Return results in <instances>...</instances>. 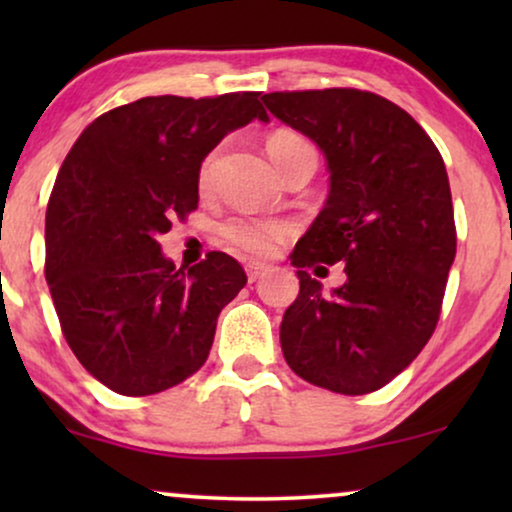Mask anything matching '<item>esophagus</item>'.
Returning <instances> with one entry per match:
<instances>
[{
    "mask_svg": "<svg viewBox=\"0 0 512 512\" xmlns=\"http://www.w3.org/2000/svg\"><path fill=\"white\" fill-rule=\"evenodd\" d=\"M270 272V265H265V263H249L247 265V277H249V282H256V279H261V277H265Z\"/></svg>",
    "mask_w": 512,
    "mask_h": 512,
    "instance_id": "esophagus-1",
    "label": "esophagus"
}]
</instances>
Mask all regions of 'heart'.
Masks as SVG:
<instances>
[{
    "mask_svg": "<svg viewBox=\"0 0 512 512\" xmlns=\"http://www.w3.org/2000/svg\"><path fill=\"white\" fill-rule=\"evenodd\" d=\"M305 139H300L293 132H277L275 137L270 139L268 151L270 158L275 160L282 153L296 151V149H307ZM214 163H216V153L205 158V163L200 167V184L207 186L209 179H212L214 172ZM223 235H226L228 242H233L235 247H240L244 251L254 256H270L272 251L277 249V244L286 240L289 235V226L279 221H258V219H233L223 226Z\"/></svg>",
    "mask_w": 512,
    "mask_h": 512,
    "instance_id": "heart-1",
    "label": "heart"
}]
</instances>
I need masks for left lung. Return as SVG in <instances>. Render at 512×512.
Masks as SVG:
<instances>
[{
  "instance_id": "1",
  "label": "left lung",
  "mask_w": 512,
  "mask_h": 512,
  "mask_svg": "<svg viewBox=\"0 0 512 512\" xmlns=\"http://www.w3.org/2000/svg\"><path fill=\"white\" fill-rule=\"evenodd\" d=\"M265 107L310 137L328 167L326 205L291 265L298 298L279 326L296 375L361 396L403 373L429 342L457 254L450 181L436 144L408 111L354 88L268 93ZM345 262L328 297L306 275Z\"/></svg>"
}]
</instances>
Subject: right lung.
<instances>
[{
  "label": "right lung",
  "mask_w": 512,
  "mask_h": 512,
  "mask_svg": "<svg viewBox=\"0 0 512 512\" xmlns=\"http://www.w3.org/2000/svg\"><path fill=\"white\" fill-rule=\"evenodd\" d=\"M256 118L270 121L258 93L142 97L95 118L67 153L46 209V282L76 359L116 394L193 375L247 284L221 251L177 268L158 237L198 209L202 160Z\"/></svg>",
  "instance_id": "right-lung-1"
}]
</instances>
